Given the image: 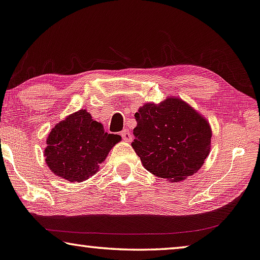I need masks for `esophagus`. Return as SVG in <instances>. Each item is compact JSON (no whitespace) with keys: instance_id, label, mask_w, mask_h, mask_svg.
Segmentation results:
<instances>
[{"instance_id":"34e87169","label":"esophagus","mask_w":260,"mask_h":260,"mask_svg":"<svg viewBox=\"0 0 260 260\" xmlns=\"http://www.w3.org/2000/svg\"><path fill=\"white\" fill-rule=\"evenodd\" d=\"M120 134H121V137L125 141H131L132 140V134L129 133V131L127 128L121 131V133H120Z\"/></svg>"}]
</instances>
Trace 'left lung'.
I'll return each instance as SVG.
<instances>
[{
	"label": "left lung",
	"instance_id": "left-lung-1",
	"mask_svg": "<svg viewBox=\"0 0 260 260\" xmlns=\"http://www.w3.org/2000/svg\"><path fill=\"white\" fill-rule=\"evenodd\" d=\"M132 143L148 172L181 181L199 170L209 155L211 129L207 120L177 98L148 103L135 113Z\"/></svg>",
	"mask_w": 260,
	"mask_h": 260
}]
</instances>
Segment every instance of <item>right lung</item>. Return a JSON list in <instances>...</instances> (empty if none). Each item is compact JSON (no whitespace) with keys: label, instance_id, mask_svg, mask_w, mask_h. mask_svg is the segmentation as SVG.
Here are the masks:
<instances>
[{"label":"right lung","instance_id":"1","mask_svg":"<svg viewBox=\"0 0 260 260\" xmlns=\"http://www.w3.org/2000/svg\"><path fill=\"white\" fill-rule=\"evenodd\" d=\"M120 140V135L106 133L102 123L80 110L50 132L44 150L46 165L63 179L81 182L98 172L99 165Z\"/></svg>","mask_w":260,"mask_h":260}]
</instances>
